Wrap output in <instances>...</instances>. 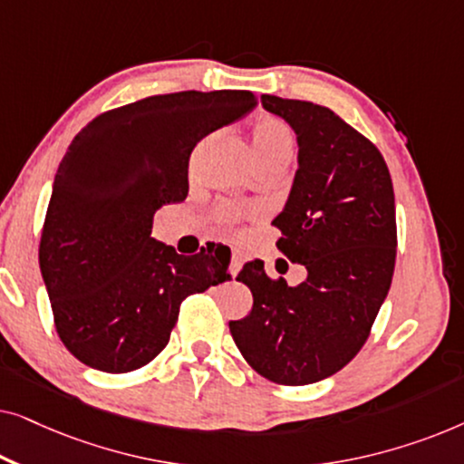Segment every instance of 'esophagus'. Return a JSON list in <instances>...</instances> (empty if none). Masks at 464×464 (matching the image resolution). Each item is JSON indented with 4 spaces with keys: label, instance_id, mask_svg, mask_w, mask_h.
I'll return each mask as SVG.
<instances>
[{
    "label": "esophagus",
    "instance_id": "esophagus-1",
    "mask_svg": "<svg viewBox=\"0 0 464 464\" xmlns=\"http://www.w3.org/2000/svg\"><path fill=\"white\" fill-rule=\"evenodd\" d=\"M219 249L224 256L230 257V275L237 276L240 268H243V256H240L237 249H230V246H226V245H219Z\"/></svg>",
    "mask_w": 464,
    "mask_h": 464
}]
</instances>
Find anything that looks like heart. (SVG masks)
Masks as SVG:
<instances>
[{
    "mask_svg": "<svg viewBox=\"0 0 464 464\" xmlns=\"http://www.w3.org/2000/svg\"><path fill=\"white\" fill-rule=\"evenodd\" d=\"M251 150L256 162L275 160V158H291L294 154V132L283 120L278 118H259L256 124L251 126ZM249 211L237 207H221L219 208V219L230 224L237 221L240 215Z\"/></svg>",
    "mask_w": 464,
    "mask_h": 464,
    "instance_id": "b5f03b06",
    "label": "heart"
}]
</instances>
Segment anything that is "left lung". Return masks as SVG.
Segmentation results:
<instances>
[{
    "label": "left lung",
    "instance_id": "left-lung-1",
    "mask_svg": "<svg viewBox=\"0 0 464 464\" xmlns=\"http://www.w3.org/2000/svg\"><path fill=\"white\" fill-rule=\"evenodd\" d=\"M262 105L297 139L294 186L275 226L278 249L306 266V281L289 287L262 262L245 264L237 281L253 308L230 321V334L257 373L302 386L340 372L370 335L395 270V192L376 145L329 107L272 94Z\"/></svg>",
    "mask_w": 464,
    "mask_h": 464
}]
</instances>
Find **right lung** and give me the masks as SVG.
Masks as SVG:
<instances>
[{
    "instance_id": "obj_1",
    "label": "right lung",
    "mask_w": 464,
    "mask_h": 464,
    "mask_svg": "<svg viewBox=\"0 0 464 464\" xmlns=\"http://www.w3.org/2000/svg\"><path fill=\"white\" fill-rule=\"evenodd\" d=\"M256 107L249 91L156 94L101 113L63 156L44 221L40 270L67 351L124 373L169 344L188 295L230 281L208 251L151 238L154 213L188 196L189 154Z\"/></svg>"
}]
</instances>
